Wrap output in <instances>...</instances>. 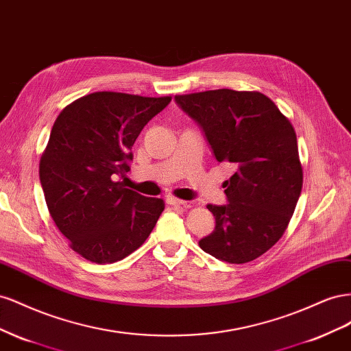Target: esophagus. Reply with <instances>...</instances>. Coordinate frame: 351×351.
<instances>
[{
	"label": "esophagus",
	"mask_w": 351,
	"mask_h": 351,
	"mask_svg": "<svg viewBox=\"0 0 351 351\" xmlns=\"http://www.w3.org/2000/svg\"><path fill=\"white\" fill-rule=\"evenodd\" d=\"M166 203H167V204H170V206H175V207H179V206H186V202H184V199L175 198V197H167V198H166Z\"/></svg>",
	"instance_id": "34e87169"
}]
</instances>
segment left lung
Returning a JSON list of instances; mask_svg holds the SVG:
<instances>
[{
    "label": "left lung",
    "instance_id": "left-lung-1",
    "mask_svg": "<svg viewBox=\"0 0 351 351\" xmlns=\"http://www.w3.org/2000/svg\"><path fill=\"white\" fill-rule=\"evenodd\" d=\"M175 101L202 129L217 162L234 172L223 182L228 203L207 206L215 229L198 245L226 263L252 262L282 237L302 194L294 128L260 93L216 89Z\"/></svg>",
    "mask_w": 351,
    "mask_h": 351
}]
</instances>
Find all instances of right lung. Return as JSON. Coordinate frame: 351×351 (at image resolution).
<instances>
[{"mask_svg":"<svg viewBox=\"0 0 351 351\" xmlns=\"http://www.w3.org/2000/svg\"><path fill=\"white\" fill-rule=\"evenodd\" d=\"M170 97L94 93L56 119L39 163V179L54 223L77 254L114 263L152 234L165 203L116 182L131 170L132 145Z\"/></svg>","mask_w":351,"mask_h":351,"instance_id":"1","label":"right lung"}]
</instances>
